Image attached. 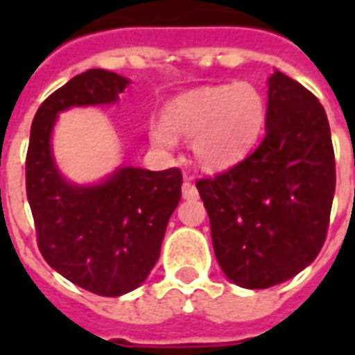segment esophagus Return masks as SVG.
Returning a JSON list of instances; mask_svg holds the SVG:
<instances>
[{"mask_svg":"<svg viewBox=\"0 0 355 355\" xmlns=\"http://www.w3.org/2000/svg\"><path fill=\"white\" fill-rule=\"evenodd\" d=\"M182 197L186 200H195L197 197H199V191H197V188H195L193 184L189 182L188 178H186L182 184Z\"/></svg>","mask_w":355,"mask_h":355,"instance_id":"obj_1","label":"esophagus"}]
</instances>
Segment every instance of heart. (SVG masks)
Listing matches in <instances>:
<instances>
[{
  "label": "heart",
  "mask_w": 355,
  "mask_h": 355,
  "mask_svg": "<svg viewBox=\"0 0 355 355\" xmlns=\"http://www.w3.org/2000/svg\"><path fill=\"white\" fill-rule=\"evenodd\" d=\"M263 96L247 83L205 86L173 99L164 119L149 123L150 144L173 150L177 138L193 139V156L206 171L236 166L263 132Z\"/></svg>",
  "instance_id": "heart-1"
}]
</instances>
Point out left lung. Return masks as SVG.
Here are the masks:
<instances>
[{"label": "left lung", "mask_w": 355, "mask_h": 355, "mask_svg": "<svg viewBox=\"0 0 355 355\" xmlns=\"http://www.w3.org/2000/svg\"><path fill=\"white\" fill-rule=\"evenodd\" d=\"M267 85L263 141L232 169L197 182L217 261L247 289L278 286L317 258L336 193L324 107L278 69Z\"/></svg>", "instance_id": "left-lung-1"}]
</instances>
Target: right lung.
I'll return each mask as SVG.
<instances>
[{
  "instance_id": "add662e5",
  "label": "right lung",
  "mask_w": 355,
  "mask_h": 355,
  "mask_svg": "<svg viewBox=\"0 0 355 355\" xmlns=\"http://www.w3.org/2000/svg\"><path fill=\"white\" fill-rule=\"evenodd\" d=\"M127 77L88 69L42 103L31 127L25 186L38 248L58 275L101 297L139 287L160 256L167 223L182 195L177 167H118L97 184L62 177L53 156L58 114L118 103Z\"/></svg>"
}]
</instances>
